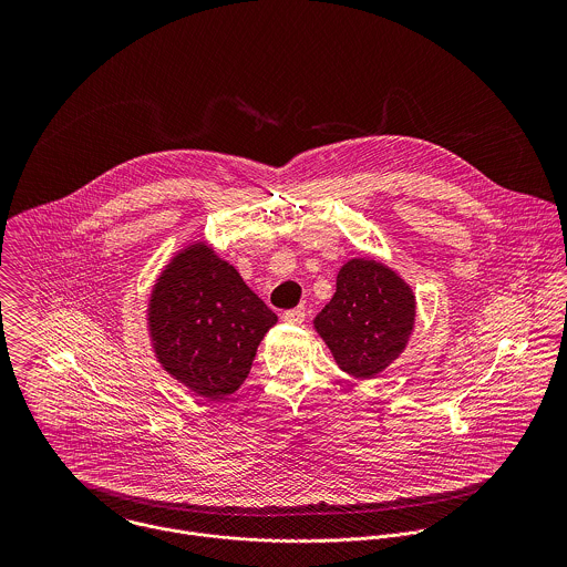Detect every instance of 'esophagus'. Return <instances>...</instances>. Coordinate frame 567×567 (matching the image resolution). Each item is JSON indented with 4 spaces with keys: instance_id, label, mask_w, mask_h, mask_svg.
<instances>
[{
    "instance_id": "esophagus-1",
    "label": "esophagus",
    "mask_w": 567,
    "mask_h": 567,
    "mask_svg": "<svg viewBox=\"0 0 567 567\" xmlns=\"http://www.w3.org/2000/svg\"><path fill=\"white\" fill-rule=\"evenodd\" d=\"M306 308L303 306H299V308H292V310H286L284 312V321L290 324H301L306 321Z\"/></svg>"
}]
</instances>
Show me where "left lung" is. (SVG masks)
I'll use <instances>...</instances> for the list:
<instances>
[{
    "instance_id": "obj_1",
    "label": "left lung",
    "mask_w": 567,
    "mask_h": 567,
    "mask_svg": "<svg viewBox=\"0 0 567 567\" xmlns=\"http://www.w3.org/2000/svg\"><path fill=\"white\" fill-rule=\"evenodd\" d=\"M412 324V290L373 259H351L340 268L336 292L315 319L338 367L362 380L384 371L404 351Z\"/></svg>"
}]
</instances>
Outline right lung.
Returning a JSON list of instances; mask_svg holds the SVG:
<instances>
[{"label": "right lung", "mask_w": 567, "mask_h": 567, "mask_svg": "<svg viewBox=\"0 0 567 567\" xmlns=\"http://www.w3.org/2000/svg\"><path fill=\"white\" fill-rule=\"evenodd\" d=\"M148 321L163 369L196 395L223 400L248 378L277 315L231 264L194 244L163 270Z\"/></svg>", "instance_id": "add662e5"}]
</instances>
